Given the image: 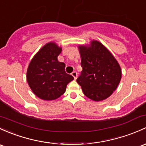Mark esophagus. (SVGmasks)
I'll return each instance as SVG.
<instances>
[{
	"label": "esophagus",
	"mask_w": 146,
	"mask_h": 146,
	"mask_svg": "<svg viewBox=\"0 0 146 146\" xmlns=\"http://www.w3.org/2000/svg\"><path fill=\"white\" fill-rule=\"evenodd\" d=\"M72 75L73 76V77L74 78V79H76V78H77V76H78V74L76 72H73L72 73Z\"/></svg>",
	"instance_id": "obj_1"
}]
</instances>
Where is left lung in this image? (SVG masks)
<instances>
[{"label": "left lung", "instance_id": "left-lung-1", "mask_svg": "<svg viewBox=\"0 0 146 146\" xmlns=\"http://www.w3.org/2000/svg\"><path fill=\"white\" fill-rule=\"evenodd\" d=\"M83 70L76 81L84 95L94 101L109 98L121 79V70L113 55L98 41L79 46Z\"/></svg>", "mask_w": 146, "mask_h": 146}]
</instances>
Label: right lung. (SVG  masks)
<instances>
[{"instance_id":"1","label":"right lung","mask_w":146,"mask_h":146,"mask_svg":"<svg viewBox=\"0 0 146 146\" xmlns=\"http://www.w3.org/2000/svg\"><path fill=\"white\" fill-rule=\"evenodd\" d=\"M62 48L48 43L34 56L27 71V81L34 94L44 100H54L63 95L67 85L74 79L66 73L65 64L58 56Z\"/></svg>"}]
</instances>
